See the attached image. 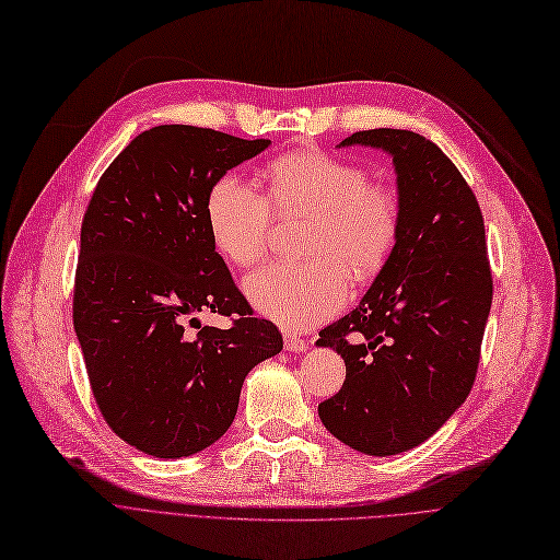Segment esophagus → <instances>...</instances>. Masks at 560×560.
<instances>
[{
    "mask_svg": "<svg viewBox=\"0 0 560 560\" xmlns=\"http://www.w3.org/2000/svg\"><path fill=\"white\" fill-rule=\"evenodd\" d=\"M282 337H284V346H287V351L301 353V351H305V349H307V341H305V339H303L299 332L284 330V332H282Z\"/></svg>",
    "mask_w": 560,
    "mask_h": 560,
    "instance_id": "obj_1",
    "label": "esophagus"
}]
</instances>
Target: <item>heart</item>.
I'll list each match as a JSON object with an SVG mask.
<instances>
[{"instance_id":"heart-1","label":"heart","mask_w":560,"mask_h":560,"mask_svg":"<svg viewBox=\"0 0 560 560\" xmlns=\"http://www.w3.org/2000/svg\"><path fill=\"white\" fill-rule=\"evenodd\" d=\"M264 179L266 198L238 175H221L207 194V228L225 259L253 266L269 250L273 211L310 217L303 238L310 259L266 264L244 282L259 312L303 330L346 303L349 276L355 284L381 276L401 236V202L362 166L312 148L273 159Z\"/></svg>"}]
</instances>
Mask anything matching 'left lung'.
<instances>
[{
  "label": "left lung",
  "mask_w": 560,
  "mask_h": 560,
  "mask_svg": "<svg viewBox=\"0 0 560 560\" xmlns=\"http://www.w3.org/2000/svg\"><path fill=\"white\" fill-rule=\"evenodd\" d=\"M394 156L401 236L360 305L318 332L346 362L318 404L326 429L369 456L429 440L474 385L492 305L481 207L456 164L408 129H364L341 145Z\"/></svg>",
  "instance_id": "8db88e82"
}]
</instances>
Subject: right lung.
Wrapping results in <instances>:
<instances>
[{
	"instance_id": "obj_1",
	"label": "right lung",
	"mask_w": 560,
	"mask_h": 560,
	"mask_svg": "<svg viewBox=\"0 0 560 560\" xmlns=\"http://www.w3.org/2000/svg\"><path fill=\"white\" fill-rule=\"evenodd\" d=\"M269 143L159 125L114 159L91 196L74 332L104 421L148 456L214 444L234 421L248 371L282 351L276 324L253 316L234 284L205 217L211 184ZM200 311L233 326L200 327Z\"/></svg>"
}]
</instances>
